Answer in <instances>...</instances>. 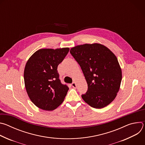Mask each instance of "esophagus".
Listing matches in <instances>:
<instances>
[{"label":"esophagus","mask_w":145,"mask_h":145,"mask_svg":"<svg viewBox=\"0 0 145 145\" xmlns=\"http://www.w3.org/2000/svg\"><path fill=\"white\" fill-rule=\"evenodd\" d=\"M72 87H73V88H76V82H72Z\"/></svg>","instance_id":"esophagus-1"}]
</instances>
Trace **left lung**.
<instances>
[{"mask_svg":"<svg viewBox=\"0 0 145 145\" xmlns=\"http://www.w3.org/2000/svg\"><path fill=\"white\" fill-rule=\"evenodd\" d=\"M70 53L80 65L88 84L81 97L93 108H102L115 99L122 78L115 55L99 44H84L71 49Z\"/></svg>","mask_w":145,"mask_h":145,"instance_id":"obj_1","label":"left lung"}]
</instances>
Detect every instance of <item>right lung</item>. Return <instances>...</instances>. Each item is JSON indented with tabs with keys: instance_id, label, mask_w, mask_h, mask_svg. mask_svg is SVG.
Instances as JSON below:
<instances>
[{
	"instance_id": "right-lung-1",
	"label": "right lung",
	"mask_w": 145,
	"mask_h": 145,
	"mask_svg": "<svg viewBox=\"0 0 145 145\" xmlns=\"http://www.w3.org/2000/svg\"><path fill=\"white\" fill-rule=\"evenodd\" d=\"M69 51V48L41 49L28 59L24 70L25 85L37 107L52 111L63 102L69 88L61 82L57 67Z\"/></svg>"
}]
</instances>
